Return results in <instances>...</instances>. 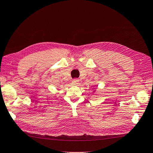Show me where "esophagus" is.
Returning <instances> with one entry per match:
<instances>
[{"instance_id": "esophagus-1", "label": "esophagus", "mask_w": 153, "mask_h": 153, "mask_svg": "<svg viewBox=\"0 0 153 153\" xmlns=\"http://www.w3.org/2000/svg\"><path fill=\"white\" fill-rule=\"evenodd\" d=\"M79 82V80L78 79H74V80H72V84L73 85H78Z\"/></svg>"}]
</instances>
